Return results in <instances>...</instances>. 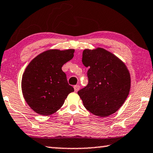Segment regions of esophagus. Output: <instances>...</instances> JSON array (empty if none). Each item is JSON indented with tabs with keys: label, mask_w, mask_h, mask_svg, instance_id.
Masks as SVG:
<instances>
[{
	"label": "esophagus",
	"mask_w": 153,
	"mask_h": 153,
	"mask_svg": "<svg viewBox=\"0 0 153 153\" xmlns=\"http://www.w3.org/2000/svg\"><path fill=\"white\" fill-rule=\"evenodd\" d=\"M79 85L74 86V91H75V92H77V91H79Z\"/></svg>",
	"instance_id": "1"
}]
</instances>
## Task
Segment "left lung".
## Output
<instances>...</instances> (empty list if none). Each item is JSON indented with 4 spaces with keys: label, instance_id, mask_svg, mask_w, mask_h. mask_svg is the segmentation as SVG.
Listing matches in <instances>:
<instances>
[{
    "label": "left lung",
    "instance_id": "obj_1",
    "mask_svg": "<svg viewBox=\"0 0 153 153\" xmlns=\"http://www.w3.org/2000/svg\"><path fill=\"white\" fill-rule=\"evenodd\" d=\"M82 61L88 68V83L77 92L84 107L99 117L113 114L129 95V70L122 60L101 48L84 50Z\"/></svg>",
    "mask_w": 153,
    "mask_h": 153
}]
</instances>
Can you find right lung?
Wrapping results in <instances>:
<instances>
[{
  "label": "right lung",
  "instance_id": "obj_1",
  "mask_svg": "<svg viewBox=\"0 0 153 153\" xmlns=\"http://www.w3.org/2000/svg\"><path fill=\"white\" fill-rule=\"evenodd\" d=\"M74 50H50L33 59L23 74L24 98L36 113L50 115L62 107L68 94L74 91L68 84L62 67L74 57Z\"/></svg>",
  "mask_w": 153,
  "mask_h": 153
}]
</instances>
